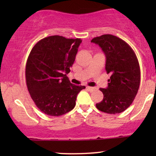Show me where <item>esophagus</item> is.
Segmentation results:
<instances>
[{"label": "esophagus", "instance_id": "obj_1", "mask_svg": "<svg viewBox=\"0 0 156 156\" xmlns=\"http://www.w3.org/2000/svg\"><path fill=\"white\" fill-rule=\"evenodd\" d=\"M87 90L89 91V92H94V91H95L96 89L95 87H87Z\"/></svg>", "mask_w": 156, "mask_h": 156}]
</instances>
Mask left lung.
Listing matches in <instances>:
<instances>
[{
  "label": "left lung",
  "mask_w": 156,
  "mask_h": 156,
  "mask_svg": "<svg viewBox=\"0 0 156 156\" xmlns=\"http://www.w3.org/2000/svg\"><path fill=\"white\" fill-rule=\"evenodd\" d=\"M91 42L100 46L106 58L105 70L111 75L108 87L101 88L103 99L98 110L115 114L133 103L140 85V67L133 50L124 40L112 34L94 37Z\"/></svg>",
  "instance_id": "left-lung-1"
}]
</instances>
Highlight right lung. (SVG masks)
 <instances>
[{"label": "right lung", "mask_w": 156, "mask_h": 156, "mask_svg": "<svg viewBox=\"0 0 156 156\" xmlns=\"http://www.w3.org/2000/svg\"><path fill=\"white\" fill-rule=\"evenodd\" d=\"M80 39L55 35L39 40L32 48L26 66L28 90L42 112L58 117L70 112L84 86L71 83L67 74L76 59Z\"/></svg>", "instance_id": "obj_1"}]
</instances>
